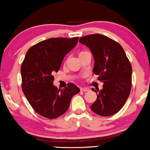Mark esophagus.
Instances as JSON below:
<instances>
[{
    "mask_svg": "<svg viewBox=\"0 0 150 150\" xmlns=\"http://www.w3.org/2000/svg\"><path fill=\"white\" fill-rule=\"evenodd\" d=\"M81 91H83V92H87V91H89L88 88H81Z\"/></svg>",
    "mask_w": 150,
    "mask_h": 150,
    "instance_id": "1",
    "label": "esophagus"
}]
</instances>
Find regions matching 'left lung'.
Listing matches in <instances>:
<instances>
[{"label":"left lung","instance_id":"8db88e82","mask_svg":"<svg viewBox=\"0 0 150 150\" xmlns=\"http://www.w3.org/2000/svg\"><path fill=\"white\" fill-rule=\"evenodd\" d=\"M89 48L95 60L93 73L104 84L96 100L91 106L94 112L102 116L117 113L123 107L131 91L132 69L122 47L105 35L95 34L79 39Z\"/></svg>","mask_w":150,"mask_h":150}]
</instances>
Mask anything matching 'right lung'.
Instances as JSON below:
<instances>
[{"mask_svg":"<svg viewBox=\"0 0 150 150\" xmlns=\"http://www.w3.org/2000/svg\"><path fill=\"white\" fill-rule=\"evenodd\" d=\"M73 38H52L33 45L22 63V88L30 105L40 115L54 119L69 108L73 96L80 89L73 83L63 89L54 85V73L58 72L63 58L78 42Z\"/></svg>","mask_w":150,"mask_h":150,"instance_id":"1","label":"right lung"}]
</instances>
